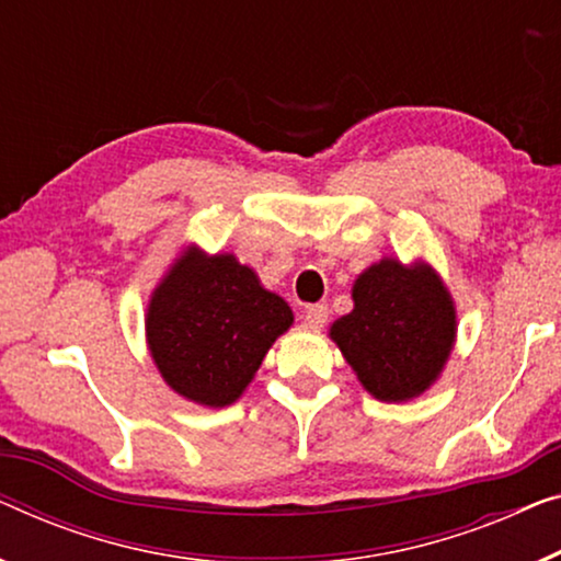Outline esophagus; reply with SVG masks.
Returning a JSON list of instances; mask_svg holds the SVG:
<instances>
[{
	"label": "esophagus",
	"mask_w": 561,
	"mask_h": 561,
	"mask_svg": "<svg viewBox=\"0 0 561 561\" xmlns=\"http://www.w3.org/2000/svg\"><path fill=\"white\" fill-rule=\"evenodd\" d=\"M329 321V308L323 304H313L304 311V323L308 329H321Z\"/></svg>",
	"instance_id": "34e87169"
}]
</instances>
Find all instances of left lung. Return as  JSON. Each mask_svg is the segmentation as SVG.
Masks as SVG:
<instances>
[{
	"label": "left lung",
	"mask_w": 561,
	"mask_h": 561,
	"mask_svg": "<svg viewBox=\"0 0 561 561\" xmlns=\"http://www.w3.org/2000/svg\"><path fill=\"white\" fill-rule=\"evenodd\" d=\"M352 298L354 311L334 321L329 336L364 389L381 402L420 397L456 344V306L440 275L427 263L385 257L354 280Z\"/></svg>",
	"instance_id": "obj_1"
}]
</instances>
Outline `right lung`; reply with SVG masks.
<instances>
[{
    "mask_svg": "<svg viewBox=\"0 0 561 561\" xmlns=\"http://www.w3.org/2000/svg\"><path fill=\"white\" fill-rule=\"evenodd\" d=\"M294 323L280 296L230 253L186 248L146 308V341L161 377L184 400L227 408L253 381L267 348Z\"/></svg>",
    "mask_w": 561,
    "mask_h": 561,
    "instance_id": "obj_1",
    "label": "right lung"
}]
</instances>
